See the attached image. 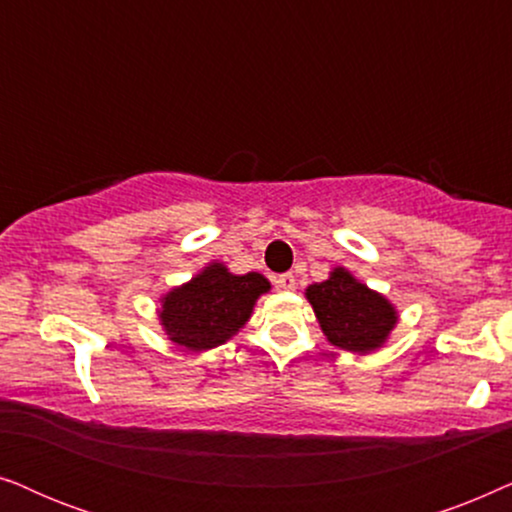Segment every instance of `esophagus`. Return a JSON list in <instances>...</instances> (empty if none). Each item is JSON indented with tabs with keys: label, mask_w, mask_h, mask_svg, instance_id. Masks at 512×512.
Listing matches in <instances>:
<instances>
[{
	"label": "esophagus",
	"mask_w": 512,
	"mask_h": 512,
	"mask_svg": "<svg viewBox=\"0 0 512 512\" xmlns=\"http://www.w3.org/2000/svg\"><path fill=\"white\" fill-rule=\"evenodd\" d=\"M275 284H277V289H282V291H293L296 289V277H293L291 272H284V275H279L275 279Z\"/></svg>",
	"instance_id": "obj_1"
}]
</instances>
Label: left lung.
Masks as SVG:
<instances>
[{
  "label": "left lung",
  "mask_w": 512,
  "mask_h": 512,
  "mask_svg": "<svg viewBox=\"0 0 512 512\" xmlns=\"http://www.w3.org/2000/svg\"><path fill=\"white\" fill-rule=\"evenodd\" d=\"M305 296L326 340L354 354L380 349L398 321L396 307L345 268H335L324 282L307 286Z\"/></svg>",
  "instance_id": "8db88e82"
}]
</instances>
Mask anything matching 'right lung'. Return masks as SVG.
Segmentation results:
<instances>
[{
	"mask_svg": "<svg viewBox=\"0 0 512 512\" xmlns=\"http://www.w3.org/2000/svg\"><path fill=\"white\" fill-rule=\"evenodd\" d=\"M268 291L270 282L258 272L233 275L223 263H209L191 282L160 298V326L179 347L205 352L233 338Z\"/></svg>",
	"mask_w": 512,
	"mask_h": 512,
	"instance_id": "1",
	"label": "right lung"
}]
</instances>
